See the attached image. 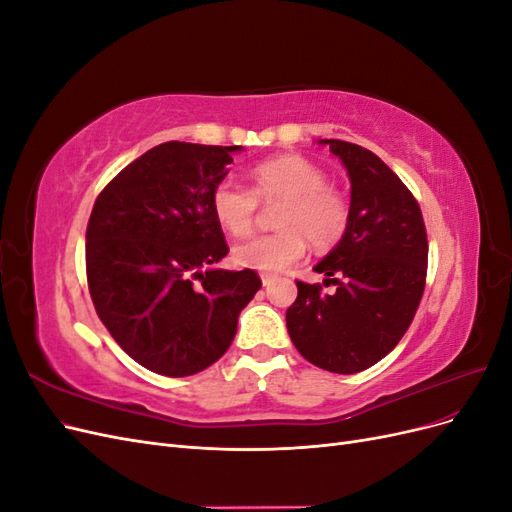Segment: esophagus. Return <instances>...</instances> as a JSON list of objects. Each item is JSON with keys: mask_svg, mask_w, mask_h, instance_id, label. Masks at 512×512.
Segmentation results:
<instances>
[{"mask_svg": "<svg viewBox=\"0 0 512 512\" xmlns=\"http://www.w3.org/2000/svg\"><path fill=\"white\" fill-rule=\"evenodd\" d=\"M260 280H262V286H271L275 282V275L265 273V275H260Z\"/></svg>", "mask_w": 512, "mask_h": 512, "instance_id": "34e87169", "label": "esophagus"}]
</instances>
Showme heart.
Wrapping results in <instances>:
<instances>
[{
    "label": "heart",
    "mask_w": 512,
    "mask_h": 512,
    "mask_svg": "<svg viewBox=\"0 0 512 512\" xmlns=\"http://www.w3.org/2000/svg\"><path fill=\"white\" fill-rule=\"evenodd\" d=\"M250 190L235 181H220L211 192L213 218L226 232L243 237L252 230L258 203H280L275 213L277 232L247 239L232 250L241 269L265 273L284 271L301 260L312 245L327 250L344 237L350 222L346 196L331 188L327 173L297 153H284L250 170Z\"/></svg>",
    "instance_id": "b5f03b06"
}]
</instances>
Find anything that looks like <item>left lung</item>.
I'll use <instances>...</instances> for the list:
<instances>
[{
  "instance_id": "left-lung-1",
  "label": "left lung",
  "mask_w": 512,
  "mask_h": 512,
  "mask_svg": "<svg viewBox=\"0 0 512 512\" xmlns=\"http://www.w3.org/2000/svg\"><path fill=\"white\" fill-rule=\"evenodd\" d=\"M318 145L348 170L350 222L314 267L335 292L297 282L286 327L303 359L333 374H356L384 359L408 331L425 290L427 232L416 198L376 153L335 138Z\"/></svg>"
}]
</instances>
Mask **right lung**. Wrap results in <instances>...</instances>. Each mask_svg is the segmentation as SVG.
<instances>
[{
    "label": "right lung",
    "instance_id": "obj_1",
    "mask_svg": "<svg viewBox=\"0 0 512 512\" xmlns=\"http://www.w3.org/2000/svg\"><path fill=\"white\" fill-rule=\"evenodd\" d=\"M241 149L162 143L123 168L91 211V301L115 342L160 376H192L218 361L262 286L252 269L215 267L228 245L211 192Z\"/></svg>",
    "mask_w": 512,
    "mask_h": 512
}]
</instances>
